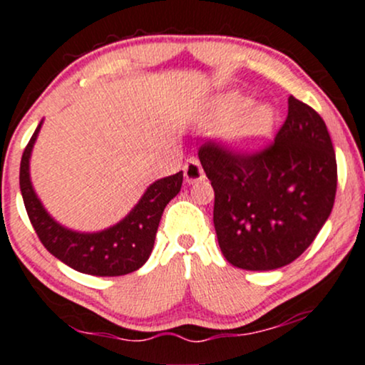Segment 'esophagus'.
Instances as JSON below:
<instances>
[{
    "label": "esophagus",
    "mask_w": 365,
    "mask_h": 365,
    "mask_svg": "<svg viewBox=\"0 0 365 365\" xmlns=\"http://www.w3.org/2000/svg\"><path fill=\"white\" fill-rule=\"evenodd\" d=\"M183 175H185V182L187 183H195L199 180L204 178V170L199 163V159L190 158L187 159L185 166H183Z\"/></svg>",
    "instance_id": "1"
}]
</instances>
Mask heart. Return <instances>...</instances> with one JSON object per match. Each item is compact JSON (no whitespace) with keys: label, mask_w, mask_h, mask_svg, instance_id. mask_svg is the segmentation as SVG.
Instances as JSON below:
<instances>
[{"label":"heart","mask_w":365,"mask_h":365,"mask_svg":"<svg viewBox=\"0 0 365 365\" xmlns=\"http://www.w3.org/2000/svg\"><path fill=\"white\" fill-rule=\"evenodd\" d=\"M277 112L270 103H255L237 91L216 95L204 103L197 126L204 131H218V138L228 150L250 155L262 150L274 135Z\"/></svg>","instance_id":"obj_1"}]
</instances>
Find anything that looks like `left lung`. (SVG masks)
<instances>
[{
  "label": "left lung",
  "instance_id": "obj_1",
  "mask_svg": "<svg viewBox=\"0 0 365 365\" xmlns=\"http://www.w3.org/2000/svg\"><path fill=\"white\" fill-rule=\"evenodd\" d=\"M199 161L215 190L220 250L234 267L268 272L289 265L329 218L338 183L329 131L294 97L268 149L239 155L206 143Z\"/></svg>",
  "mask_w": 365,
  "mask_h": 365
}]
</instances>
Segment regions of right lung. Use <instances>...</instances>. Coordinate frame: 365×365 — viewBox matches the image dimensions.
<instances>
[{"mask_svg": "<svg viewBox=\"0 0 365 365\" xmlns=\"http://www.w3.org/2000/svg\"><path fill=\"white\" fill-rule=\"evenodd\" d=\"M41 126L43 121L20 161V192L39 241L55 258L81 274L115 277L138 270L152 253L164 207L182 189L183 171L150 183L130 213L114 225L98 232L72 230L48 213L31 182V155Z\"/></svg>", "mask_w": 365, "mask_h": 365, "instance_id": "add662e5", "label": "right lung"}]
</instances>
